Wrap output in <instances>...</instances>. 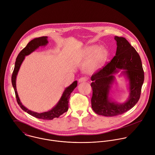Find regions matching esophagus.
<instances>
[{
	"mask_svg": "<svg viewBox=\"0 0 155 155\" xmlns=\"http://www.w3.org/2000/svg\"><path fill=\"white\" fill-rule=\"evenodd\" d=\"M87 81V78L86 77H81L78 80V82L79 83H81V82H84Z\"/></svg>",
	"mask_w": 155,
	"mask_h": 155,
	"instance_id": "obj_1",
	"label": "esophagus"
}]
</instances>
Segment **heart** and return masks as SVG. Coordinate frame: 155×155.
Returning a JSON list of instances; mask_svg holds the SVG:
<instances>
[{
	"label": "heart",
	"instance_id": "obj_1",
	"mask_svg": "<svg viewBox=\"0 0 155 155\" xmlns=\"http://www.w3.org/2000/svg\"><path fill=\"white\" fill-rule=\"evenodd\" d=\"M84 55L86 57H91L85 64L84 71L87 74H92L104 64L108 58V54L107 50L104 47H98L97 45H92L86 49Z\"/></svg>",
	"mask_w": 155,
	"mask_h": 155
}]
</instances>
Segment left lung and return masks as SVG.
Masks as SVG:
<instances>
[{"label":"left lung","instance_id":"left-lung-1","mask_svg":"<svg viewBox=\"0 0 155 155\" xmlns=\"http://www.w3.org/2000/svg\"><path fill=\"white\" fill-rule=\"evenodd\" d=\"M114 39L117 42L115 57L91 77L92 108L96 114L107 117L120 115L131 109L139 100L144 80L141 60L135 48L125 38L116 36ZM120 70L129 81V97L123 104L114 102L109 97L114 74Z\"/></svg>","mask_w":155,"mask_h":155}]
</instances>
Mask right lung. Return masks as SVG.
Segmentation results:
<instances>
[{
  "label": "right lung",
  "mask_w": 155,
  "mask_h": 155,
  "mask_svg": "<svg viewBox=\"0 0 155 155\" xmlns=\"http://www.w3.org/2000/svg\"><path fill=\"white\" fill-rule=\"evenodd\" d=\"M47 38H48L47 36H42V37L35 38L31 41H30L27 44V46L21 51V52L19 54V55L16 58V60L15 65V69L12 77V83L15 92L17 102L22 110H24L25 112L27 113L30 115L36 118H38L43 120H52L55 117H57V118L59 117L61 115H62L63 113H66L68 110L69 100L71 97V93L74 90V89L77 86V81H74L69 86L67 87L64 89L60 100L57 103V104L53 108H51V110L48 111L40 113L29 110L22 104V103L21 102V100L19 99V95L18 94V92L16 90V83L18 73L25 58V57L30 55L36 49L39 48V46L46 45L48 42L47 41Z\"/></svg>",
  "instance_id": "1"
}]
</instances>
